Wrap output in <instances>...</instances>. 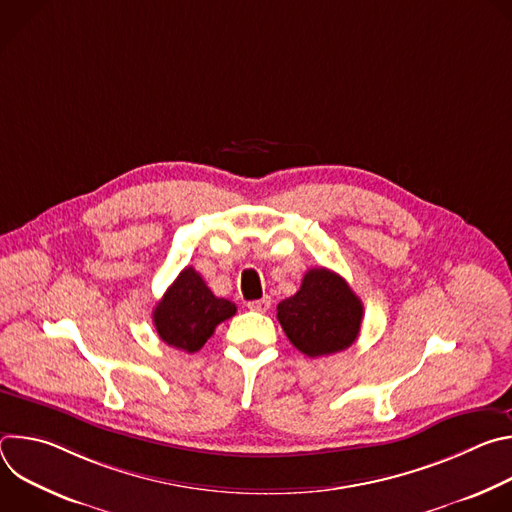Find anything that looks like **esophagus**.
<instances>
[{
  "instance_id": "1",
  "label": "esophagus",
  "mask_w": 512,
  "mask_h": 512,
  "mask_svg": "<svg viewBox=\"0 0 512 512\" xmlns=\"http://www.w3.org/2000/svg\"><path fill=\"white\" fill-rule=\"evenodd\" d=\"M247 306H249V310H253V312H267V310L271 308V298L265 296V298H261V300L249 302Z\"/></svg>"
}]
</instances>
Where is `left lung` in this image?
<instances>
[{"label": "left lung", "mask_w": 512, "mask_h": 512, "mask_svg": "<svg viewBox=\"0 0 512 512\" xmlns=\"http://www.w3.org/2000/svg\"><path fill=\"white\" fill-rule=\"evenodd\" d=\"M362 314V302L350 285L324 267L310 269L298 294L277 304L285 336L310 358L346 350L358 338Z\"/></svg>", "instance_id": "obj_1"}]
</instances>
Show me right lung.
Listing matches in <instances>:
<instances>
[{"label": "right lung", "instance_id": "add662e5", "mask_svg": "<svg viewBox=\"0 0 512 512\" xmlns=\"http://www.w3.org/2000/svg\"><path fill=\"white\" fill-rule=\"evenodd\" d=\"M237 306L216 298L194 267L180 271L154 308V326L160 338L178 350L196 352L214 328L235 316Z\"/></svg>", "mask_w": 512, "mask_h": 512}]
</instances>
